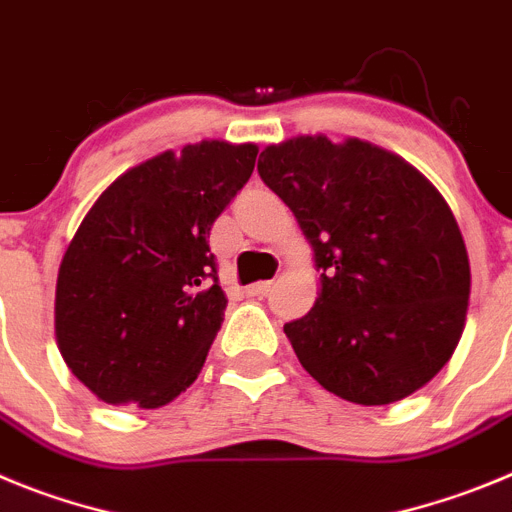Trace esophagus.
Returning a JSON list of instances; mask_svg holds the SVG:
<instances>
[{"label":"esophagus","instance_id":"obj_1","mask_svg":"<svg viewBox=\"0 0 512 512\" xmlns=\"http://www.w3.org/2000/svg\"><path fill=\"white\" fill-rule=\"evenodd\" d=\"M270 290H273V283H270V280H260V283H255V285H250V288H247V296L265 298Z\"/></svg>","mask_w":512,"mask_h":512}]
</instances>
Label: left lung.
I'll use <instances>...</instances> for the list:
<instances>
[{"label": "left lung", "mask_w": 512, "mask_h": 512, "mask_svg": "<svg viewBox=\"0 0 512 512\" xmlns=\"http://www.w3.org/2000/svg\"><path fill=\"white\" fill-rule=\"evenodd\" d=\"M257 173L313 247L321 293L283 326L329 393L388 405L423 388L457 349L469 257L457 219L398 155L324 135L265 147Z\"/></svg>", "instance_id": "left-lung-1"}]
</instances>
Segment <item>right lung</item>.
Returning <instances> with one entry per match:
<instances>
[{
    "mask_svg": "<svg viewBox=\"0 0 512 512\" xmlns=\"http://www.w3.org/2000/svg\"><path fill=\"white\" fill-rule=\"evenodd\" d=\"M255 158L250 142L168 150L84 216L58 270L55 339L99 400L160 408L199 377L227 308L209 234Z\"/></svg>",
    "mask_w": 512,
    "mask_h": 512,
    "instance_id": "right-lung-1",
    "label": "right lung"
}]
</instances>
